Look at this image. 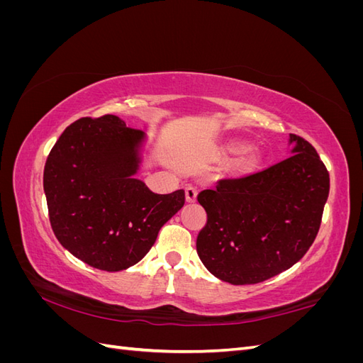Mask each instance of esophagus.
<instances>
[{"label": "esophagus", "instance_id": "obj_1", "mask_svg": "<svg viewBox=\"0 0 363 363\" xmlns=\"http://www.w3.org/2000/svg\"><path fill=\"white\" fill-rule=\"evenodd\" d=\"M184 192H186V201L188 203H194L196 200V195H199V191H196L194 186H188Z\"/></svg>", "mask_w": 363, "mask_h": 363}]
</instances>
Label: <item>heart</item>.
<instances>
[{"mask_svg":"<svg viewBox=\"0 0 363 363\" xmlns=\"http://www.w3.org/2000/svg\"><path fill=\"white\" fill-rule=\"evenodd\" d=\"M230 155H244L248 150V147L242 142H238V144H232L228 148ZM260 164V159L256 155H244L236 163V172L238 174H251L255 172Z\"/></svg>","mask_w":363,"mask_h":363,"instance_id":"1","label":"heart"}]
</instances>
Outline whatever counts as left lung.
I'll return each mask as SVG.
<instances>
[{"instance_id": "1", "label": "left lung", "mask_w": 363, "mask_h": 363, "mask_svg": "<svg viewBox=\"0 0 363 363\" xmlns=\"http://www.w3.org/2000/svg\"><path fill=\"white\" fill-rule=\"evenodd\" d=\"M292 156L199 194L207 223L196 252L219 280L256 284L289 269L320 232L330 177L316 150L291 135Z\"/></svg>"}]
</instances>
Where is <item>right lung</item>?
<instances>
[{"instance_id": "add662e5", "label": "right lung", "mask_w": 363, "mask_h": 363, "mask_svg": "<svg viewBox=\"0 0 363 363\" xmlns=\"http://www.w3.org/2000/svg\"><path fill=\"white\" fill-rule=\"evenodd\" d=\"M140 130L115 115L80 118L63 131L43 169L54 235L72 256L101 271H123L155 245L184 204V191L155 194L133 175Z\"/></svg>"}]
</instances>
